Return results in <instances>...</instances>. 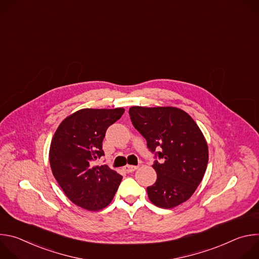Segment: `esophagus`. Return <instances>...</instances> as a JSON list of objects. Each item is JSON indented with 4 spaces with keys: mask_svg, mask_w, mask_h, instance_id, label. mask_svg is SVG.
Listing matches in <instances>:
<instances>
[{
    "mask_svg": "<svg viewBox=\"0 0 259 259\" xmlns=\"http://www.w3.org/2000/svg\"><path fill=\"white\" fill-rule=\"evenodd\" d=\"M137 168H138L137 166H132V165H126V166L124 167V171H125L126 173H130V172H133V171H135V170H136Z\"/></svg>",
    "mask_w": 259,
    "mask_h": 259,
    "instance_id": "obj_1",
    "label": "esophagus"
}]
</instances>
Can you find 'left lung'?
<instances>
[{"label":"left lung","instance_id":"left-lung-1","mask_svg":"<svg viewBox=\"0 0 259 259\" xmlns=\"http://www.w3.org/2000/svg\"><path fill=\"white\" fill-rule=\"evenodd\" d=\"M129 115L147 149L155 154L157 180L146 189L151 202L170 209L189 200L208 164V145L196 122L182 109L171 106H132Z\"/></svg>","mask_w":259,"mask_h":259}]
</instances>
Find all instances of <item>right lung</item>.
Here are the masks:
<instances>
[{
    "label": "right lung",
    "instance_id": "obj_1",
    "mask_svg": "<svg viewBox=\"0 0 259 259\" xmlns=\"http://www.w3.org/2000/svg\"><path fill=\"white\" fill-rule=\"evenodd\" d=\"M124 108L78 110L62 121L50 145L52 173L66 197L90 211L112 202L122 175L106 165H93L104 156L102 140L107 128L124 114Z\"/></svg>",
    "mask_w": 259,
    "mask_h": 259
}]
</instances>
